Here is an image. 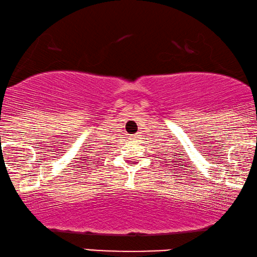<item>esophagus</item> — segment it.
<instances>
[{"mask_svg": "<svg viewBox=\"0 0 257 257\" xmlns=\"http://www.w3.org/2000/svg\"><path fill=\"white\" fill-rule=\"evenodd\" d=\"M138 138H139V133H137V135L131 136V139H132V140H137Z\"/></svg>", "mask_w": 257, "mask_h": 257, "instance_id": "obj_1", "label": "esophagus"}]
</instances>
